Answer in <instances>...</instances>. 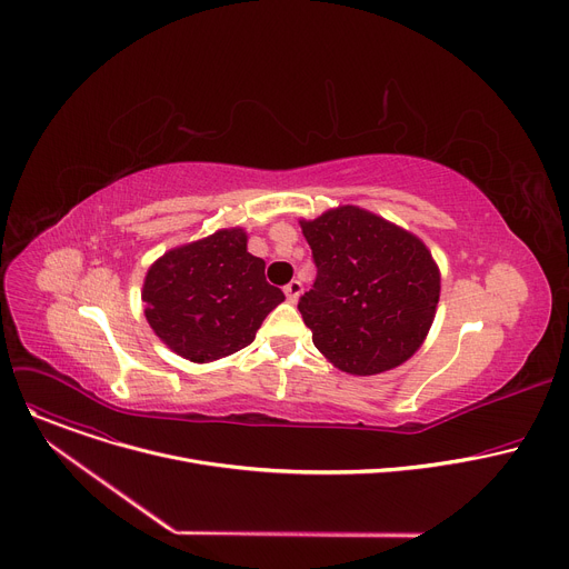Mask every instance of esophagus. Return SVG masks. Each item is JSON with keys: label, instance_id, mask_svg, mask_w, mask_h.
<instances>
[{"label": "esophagus", "instance_id": "1", "mask_svg": "<svg viewBox=\"0 0 569 569\" xmlns=\"http://www.w3.org/2000/svg\"><path fill=\"white\" fill-rule=\"evenodd\" d=\"M283 292H286V297H288V301L295 303V301L299 299V295H301V283H299V281H290V283L283 288Z\"/></svg>", "mask_w": 569, "mask_h": 569}]
</instances>
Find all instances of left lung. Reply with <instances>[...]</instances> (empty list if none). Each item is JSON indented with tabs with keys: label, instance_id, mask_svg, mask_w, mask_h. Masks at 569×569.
I'll use <instances>...</instances> for the list:
<instances>
[{
	"label": "left lung",
	"instance_id": "8db88e82",
	"mask_svg": "<svg viewBox=\"0 0 569 569\" xmlns=\"http://www.w3.org/2000/svg\"><path fill=\"white\" fill-rule=\"evenodd\" d=\"M317 268L297 308L312 345L338 369L373 376L426 340L439 303V268L423 242L380 216L340 207L301 222Z\"/></svg>",
	"mask_w": 569,
	"mask_h": 569
}]
</instances>
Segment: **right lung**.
Instances as JSON below:
<instances>
[{"mask_svg":"<svg viewBox=\"0 0 569 569\" xmlns=\"http://www.w3.org/2000/svg\"><path fill=\"white\" fill-rule=\"evenodd\" d=\"M150 329L176 353L209 362L254 342L286 297L266 281V261L248 252L242 229H222L167 252L146 274Z\"/></svg>","mask_w":569,"mask_h":569,"instance_id":"obj_1","label":"right lung"}]
</instances>
